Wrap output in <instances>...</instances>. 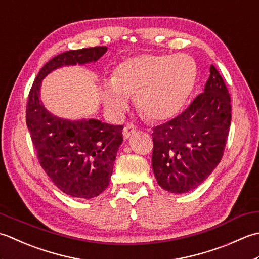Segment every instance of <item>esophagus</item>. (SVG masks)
<instances>
[{
  "label": "esophagus",
  "mask_w": 259,
  "mask_h": 259,
  "mask_svg": "<svg viewBox=\"0 0 259 259\" xmlns=\"http://www.w3.org/2000/svg\"><path fill=\"white\" fill-rule=\"evenodd\" d=\"M136 131H137V128H136L135 125L127 124L123 130V135H124L125 139H130L131 136H133L136 133Z\"/></svg>",
  "instance_id": "obj_1"
}]
</instances>
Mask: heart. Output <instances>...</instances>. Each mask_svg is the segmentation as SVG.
I'll list each match as a JSON object with an SVG mask.
<instances>
[{
    "instance_id": "1",
    "label": "heart",
    "mask_w": 259,
    "mask_h": 259,
    "mask_svg": "<svg viewBox=\"0 0 259 259\" xmlns=\"http://www.w3.org/2000/svg\"><path fill=\"white\" fill-rule=\"evenodd\" d=\"M196 77L194 61L186 55H140L120 62L100 93L104 106L114 116L123 115L127 97L135 96L137 109L147 119L162 122L180 112Z\"/></svg>"
}]
</instances>
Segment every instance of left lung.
<instances>
[{
    "instance_id": "1",
    "label": "left lung",
    "mask_w": 259,
    "mask_h": 259,
    "mask_svg": "<svg viewBox=\"0 0 259 259\" xmlns=\"http://www.w3.org/2000/svg\"><path fill=\"white\" fill-rule=\"evenodd\" d=\"M231 122L230 96L214 66L202 94L170 122L153 128L152 168L171 193L198 188L223 157Z\"/></svg>"
}]
</instances>
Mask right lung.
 Wrapping results in <instances>:
<instances>
[{
	"mask_svg": "<svg viewBox=\"0 0 259 259\" xmlns=\"http://www.w3.org/2000/svg\"><path fill=\"white\" fill-rule=\"evenodd\" d=\"M106 51L107 47H94L52 58L34 79L26 105V126L42 168L58 189L75 198L93 199L106 190L123 142V126L56 116L41 100L42 80L59 68L96 62Z\"/></svg>",
	"mask_w": 259,
	"mask_h": 259,
	"instance_id": "1",
	"label": "right lung"
}]
</instances>
